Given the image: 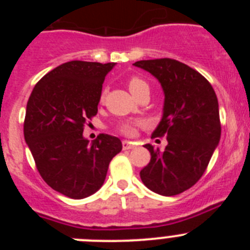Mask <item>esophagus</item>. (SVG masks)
Returning a JSON list of instances; mask_svg holds the SVG:
<instances>
[{"label": "esophagus", "instance_id": "34e87169", "mask_svg": "<svg viewBox=\"0 0 250 250\" xmlns=\"http://www.w3.org/2000/svg\"><path fill=\"white\" fill-rule=\"evenodd\" d=\"M135 147V144L134 143H130L127 140H124L123 141V149L124 150H130V149H134Z\"/></svg>", "mask_w": 250, "mask_h": 250}]
</instances>
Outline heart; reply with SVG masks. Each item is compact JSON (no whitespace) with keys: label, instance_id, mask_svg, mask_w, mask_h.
<instances>
[{"label":"heart","instance_id":"1","mask_svg":"<svg viewBox=\"0 0 250 250\" xmlns=\"http://www.w3.org/2000/svg\"><path fill=\"white\" fill-rule=\"evenodd\" d=\"M127 86H129V90L131 91L132 95H135L139 90L141 89H149V86L147 83H145L143 79L138 76H131L127 81ZM105 94H106V90H103L100 94V101L103 103L104 99H105ZM144 123L140 120H127V121H121L119 123L118 125V130L124 134V135L126 136H134L136 132V129L140 126H143Z\"/></svg>","mask_w":250,"mask_h":250}]
</instances>
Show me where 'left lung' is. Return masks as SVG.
I'll list each match as a JSON object with an SVG mask.
<instances>
[{"label":"left lung","instance_id":"obj_1","mask_svg":"<svg viewBox=\"0 0 250 250\" xmlns=\"http://www.w3.org/2000/svg\"><path fill=\"white\" fill-rule=\"evenodd\" d=\"M155 76L164 90V112L152 136H167L164 151L144 145L149 164L140 171L145 187L173 196L203 176L220 140L219 105L210 83L202 74L173 59L134 63Z\"/></svg>","mask_w":250,"mask_h":250}]
</instances>
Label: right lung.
Listing matches in <instances>:
<instances>
[{"label": "right lung", "instance_id": "obj_1", "mask_svg": "<svg viewBox=\"0 0 250 250\" xmlns=\"http://www.w3.org/2000/svg\"><path fill=\"white\" fill-rule=\"evenodd\" d=\"M114 62L70 61L36 83L26 107L23 134L40 175L71 199L103 187L111 159L121 151L116 136L100 134L91 144L83 126L98 114L103 83Z\"/></svg>", "mask_w": 250, "mask_h": 250}]
</instances>
